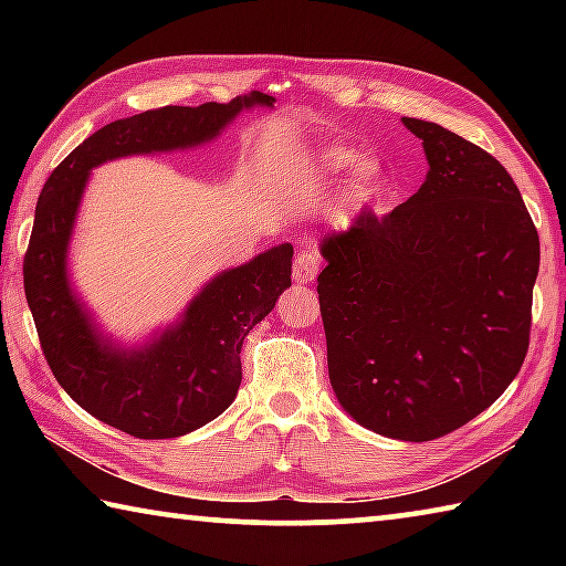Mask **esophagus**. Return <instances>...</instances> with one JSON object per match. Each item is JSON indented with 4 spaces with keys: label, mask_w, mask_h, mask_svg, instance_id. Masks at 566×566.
I'll use <instances>...</instances> for the list:
<instances>
[{
    "label": "esophagus",
    "mask_w": 566,
    "mask_h": 566,
    "mask_svg": "<svg viewBox=\"0 0 566 566\" xmlns=\"http://www.w3.org/2000/svg\"><path fill=\"white\" fill-rule=\"evenodd\" d=\"M319 270H322V260H319V254H317V252H312V249H302V252L294 256L292 280H294L296 284L314 282V280H317Z\"/></svg>",
    "instance_id": "esophagus-1"
}]
</instances>
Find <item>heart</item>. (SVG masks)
<instances>
[{
    "mask_svg": "<svg viewBox=\"0 0 566 566\" xmlns=\"http://www.w3.org/2000/svg\"><path fill=\"white\" fill-rule=\"evenodd\" d=\"M347 169H352L349 195L357 202H369L387 189V165L375 155H359V149L347 145H327L302 157V171L317 179H337Z\"/></svg>",
    "mask_w": 566,
    "mask_h": 566,
    "instance_id": "1",
    "label": "heart"
}]
</instances>
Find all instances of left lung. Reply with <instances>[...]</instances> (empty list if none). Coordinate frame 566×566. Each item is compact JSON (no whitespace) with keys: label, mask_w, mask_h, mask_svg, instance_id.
<instances>
[{"label":"left lung","mask_w":566,"mask_h":566,"mask_svg":"<svg viewBox=\"0 0 566 566\" xmlns=\"http://www.w3.org/2000/svg\"><path fill=\"white\" fill-rule=\"evenodd\" d=\"M405 205L324 234L319 306L342 409L381 437L454 432L512 385L530 347L539 234L500 161L434 122Z\"/></svg>","instance_id":"left-lung-1"}]
</instances>
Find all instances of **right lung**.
Segmentation results:
<instances>
[{
	"mask_svg": "<svg viewBox=\"0 0 566 566\" xmlns=\"http://www.w3.org/2000/svg\"><path fill=\"white\" fill-rule=\"evenodd\" d=\"M274 97L249 92L227 104L165 107L94 132L56 167L34 209L24 256V294L42 352L60 387L109 427L139 439L195 432L232 405L242 385V342L292 286V244L214 274L179 317L142 344L99 327L70 276V244L94 167L137 155L209 145L239 114L272 109Z\"/></svg>",
	"mask_w": 566,
	"mask_h": 566,
	"instance_id": "right-lung-1",
	"label": "right lung"
}]
</instances>
